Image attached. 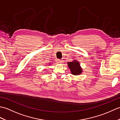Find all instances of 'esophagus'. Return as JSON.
<instances>
[{"label": "esophagus", "instance_id": "34e87169", "mask_svg": "<svg viewBox=\"0 0 120 120\" xmlns=\"http://www.w3.org/2000/svg\"><path fill=\"white\" fill-rule=\"evenodd\" d=\"M57 63H62V60H60V59H58V60H57Z\"/></svg>", "mask_w": 120, "mask_h": 120}]
</instances>
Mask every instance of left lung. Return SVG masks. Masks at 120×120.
Instances as JSON below:
<instances>
[{
  "mask_svg": "<svg viewBox=\"0 0 120 120\" xmlns=\"http://www.w3.org/2000/svg\"><path fill=\"white\" fill-rule=\"evenodd\" d=\"M68 66L71 70V73L73 75H77L80 74L82 72V70L80 68L79 63L77 62V61H74V62H68Z\"/></svg>",
  "mask_w": 120,
  "mask_h": 120,
  "instance_id": "8db88e82",
  "label": "left lung"
}]
</instances>
